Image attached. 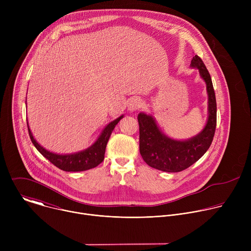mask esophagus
<instances>
[{
  "mask_svg": "<svg viewBox=\"0 0 251 251\" xmlns=\"http://www.w3.org/2000/svg\"><path fill=\"white\" fill-rule=\"evenodd\" d=\"M143 105V102L140 98L138 97H135V98H132L128 104V109L130 111H136L138 109H140L141 107Z\"/></svg>",
  "mask_w": 251,
  "mask_h": 251,
  "instance_id": "esophagus-1",
  "label": "esophagus"
}]
</instances>
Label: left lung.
Wrapping results in <instances>:
<instances>
[{
	"label": "left lung",
	"instance_id": "obj_1",
	"mask_svg": "<svg viewBox=\"0 0 251 251\" xmlns=\"http://www.w3.org/2000/svg\"><path fill=\"white\" fill-rule=\"evenodd\" d=\"M191 65L199 68L208 94V119L199 135L188 141L172 140L162 134L152 116L138 115L140 154L146 164L160 171L176 173L191 167L207 151L216 132L217 100L211 77L199 55L193 57Z\"/></svg>",
	"mask_w": 251,
	"mask_h": 251
}]
</instances>
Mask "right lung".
I'll return each instance as SVG.
<instances>
[{"label": "right lung", "instance_id": "right-lung-1", "mask_svg": "<svg viewBox=\"0 0 251 251\" xmlns=\"http://www.w3.org/2000/svg\"><path fill=\"white\" fill-rule=\"evenodd\" d=\"M122 118L123 116H120L119 118H117L116 120L107 125L106 128L101 133L100 137L97 139V141L90 148H88L85 151L75 153V154H70V155H57V154H53L47 151L42 146H40L37 143V141L33 139L31 132L28 128V124H27V129H28L29 138L34 147L37 148L38 151L45 158H47L51 164H53L55 167L65 172H81V171L93 169L103 162L107 142H108L110 135L114 130L115 126Z\"/></svg>", "mask_w": 251, "mask_h": 251}]
</instances>
